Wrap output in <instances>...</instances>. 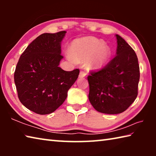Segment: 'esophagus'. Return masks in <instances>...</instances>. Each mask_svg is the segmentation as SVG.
<instances>
[{
	"instance_id": "obj_1",
	"label": "esophagus",
	"mask_w": 156,
	"mask_h": 156,
	"mask_svg": "<svg viewBox=\"0 0 156 156\" xmlns=\"http://www.w3.org/2000/svg\"><path fill=\"white\" fill-rule=\"evenodd\" d=\"M85 76H86V73H84V72H83V71H81V72H80V73H79V78H84Z\"/></svg>"
}]
</instances>
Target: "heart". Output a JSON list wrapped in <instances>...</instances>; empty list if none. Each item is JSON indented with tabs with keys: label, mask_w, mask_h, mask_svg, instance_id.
<instances>
[{
	"label": "heart",
	"mask_w": 156,
	"mask_h": 156,
	"mask_svg": "<svg viewBox=\"0 0 156 156\" xmlns=\"http://www.w3.org/2000/svg\"><path fill=\"white\" fill-rule=\"evenodd\" d=\"M110 56L109 47L104 44L103 41L94 37H85L73 42L67 58L72 62L89 59L88 67L99 69L108 62Z\"/></svg>",
	"instance_id": "obj_1"
}]
</instances>
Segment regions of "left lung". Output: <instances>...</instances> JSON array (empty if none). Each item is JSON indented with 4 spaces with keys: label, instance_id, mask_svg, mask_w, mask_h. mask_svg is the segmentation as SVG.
<instances>
[{
    "label": "left lung",
    "instance_id": "left-lung-1",
    "mask_svg": "<svg viewBox=\"0 0 156 156\" xmlns=\"http://www.w3.org/2000/svg\"><path fill=\"white\" fill-rule=\"evenodd\" d=\"M115 36V57L87 77L89 102L98 112L107 114H118L128 109L138 96L140 80L136 52L122 37Z\"/></svg>",
    "mask_w": 156,
    "mask_h": 156
}]
</instances>
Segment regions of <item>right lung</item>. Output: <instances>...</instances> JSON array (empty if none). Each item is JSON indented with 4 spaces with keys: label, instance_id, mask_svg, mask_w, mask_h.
Masks as SVG:
<instances>
[{
    "label": "right lung",
    "instance_id": "add662e5",
    "mask_svg": "<svg viewBox=\"0 0 156 156\" xmlns=\"http://www.w3.org/2000/svg\"><path fill=\"white\" fill-rule=\"evenodd\" d=\"M66 33H44L37 37L21 55L16 67L14 83L18 98L38 114L56 111L78 77V69L66 72L58 67L63 58L60 49Z\"/></svg>",
    "mask_w": 156,
    "mask_h": 156
}]
</instances>
